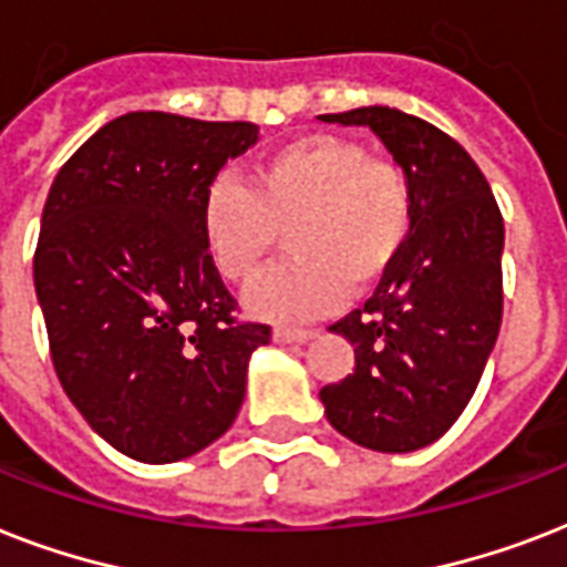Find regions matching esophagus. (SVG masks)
<instances>
[{"label":"esophagus","instance_id":"obj_1","mask_svg":"<svg viewBox=\"0 0 567 567\" xmlns=\"http://www.w3.org/2000/svg\"><path fill=\"white\" fill-rule=\"evenodd\" d=\"M311 338H318L315 329H297V327H276L274 341L276 344H306Z\"/></svg>","mask_w":567,"mask_h":567}]
</instances>
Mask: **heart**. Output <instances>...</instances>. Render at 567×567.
Wrapping results in <instances>:
<instances>
[{"mask_svg": "<svg viewBox=\"0 0 567 567\" xmlns=\"http://www.w3.org/2000/svg\"><path fill=\"white\" fill-rule=\"evenodd\" d=\"M412 182L400 164L355 141L311 135L276 150L252 188L217 179L205 194L203 235L214 267L249 282L288 231L291 261L247 291V311L293 323L327 315L344 293H368L394 267L412 231Z\"/></svg>", "mask_w": 567, "mask_h": 567, "instance_id": "heart-1", "label": "heart"}]
</instances>
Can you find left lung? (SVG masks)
Masks as SVG:
<instances>
[{
  "mask_svg": "<svg viewBox=\"0 0 567 567\" xmlns=\"http://www.w3.org/2000/svg\"><path fill=\"white\" fill-rule=\"evenodd\" d=\"M368 126L412 182V231L362 309L332 323L355 368L320 388L329 423L379 453H412L471 403L503 320V217L474 158L441 128L385 105L320 114Z\"/></svg>",
  "mask_w": 567,
  "mask_h": 567,
  "instance_id": "obj_1",
  "label": "left lung"
}]
</instances>
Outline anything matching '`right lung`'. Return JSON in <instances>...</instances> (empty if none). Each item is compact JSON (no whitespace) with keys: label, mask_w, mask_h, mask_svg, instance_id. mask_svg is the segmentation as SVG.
Listing matches in <instances>:
<instances>
[{"label":"right lung","mask_w":567,"mask_h":567,"mask_svg":"<svg viewBox=\"0 0 567 567\" xmlns=\"http://www.w3.org/2000/svg\"><path fill=\"white\" fill-rule=\"evenodd\" d=\"M252 123L132 111L84 141L49 188L34 291L52 364L96 435L146 465L179 462L229 430L265 323L205 247L203 203Z\"/></svg>","instance_id":"1"}]
</instances>
